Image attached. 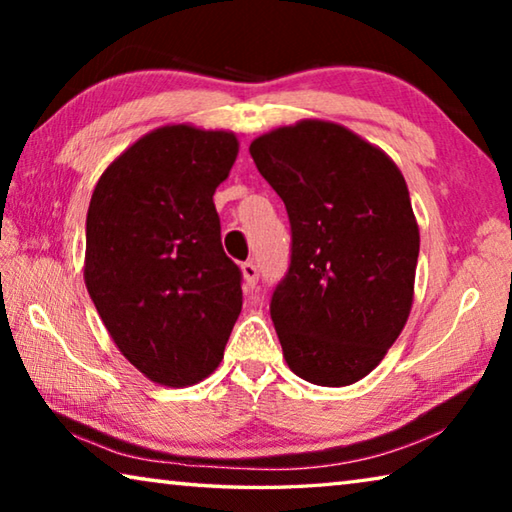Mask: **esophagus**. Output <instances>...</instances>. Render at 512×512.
Instances as JSON below:
<instances>
[{
	"label": "esophagus",
	"instance_id": "1",
	"mask_svg": "<svg viewBox=\"0 0 512 512\" xmlns=\"http://www.w3.org/2000/svg\"><path fill=\"white\" fill-rule=\"evenodd\" d=\"M241 277H244V289L250 291L255 289V282H257V266L253 262H244L241 264Z\"/></svg>",
	"mask_w": 512,
	"mask_h": 512
}]
</instances>
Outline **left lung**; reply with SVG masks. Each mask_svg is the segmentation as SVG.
Segmentation results:
<instances>
[{"label": "left lung", "mask_w": 512, "mask_h": 512, "mask_svg": "<svg viewBox=\"0 0 512 512\" xmlns=\"http://www.w3.org/2000/svg\"><path fill=\"white\" fill-rule=\"evenodd\" d=\"M291 221V266L271 300L287 366L350 386L379 366L413 305L420 228L402 171L379 146L327 119L250 142Z\"/></svg>", "instance_id": "left-lung-1"}]
</instances>
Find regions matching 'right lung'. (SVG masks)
Masks as SVG:
<instances>
[{"mask_svg": "<svg viewBox=\"0 0 512 512\" xmlns=\"http://www.w3.org/2000/svg\"><path fill=\"white\" fill-rule=\"evenodd\" d=\"M237 153L232 131L167 124L94 185L85 287L119 352L160 386L212 375L239 318L241 273L223 253L212 198Z\"/></svg>", "mask_w": 512, "mask_h": 512, "instance_id": "right-lung-1", "label": "right lung"}]
</instances>
